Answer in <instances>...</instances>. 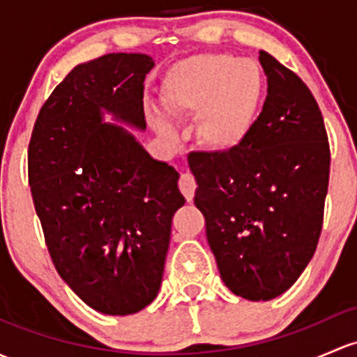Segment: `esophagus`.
I'll return each instance as SVG.
<instances>
[{
	"label": "esophagus",
	"instance_id": "1",
	"mask_svg": "<svg viewBox=\"0 0 357 357\" xmlns=\"http://www.w3.org/2000/svg\"><path fill=\"white\" fill-rule=\"evenodd\" d=\"M179 190L181 193L185 195V198L188 202L193 200L195 197V190H197V181H195L193 176L190 172H183L181 178H179Z\"/></svg>",
	"mask_w": 357,
	"mask_h": 357
}]
</instances>
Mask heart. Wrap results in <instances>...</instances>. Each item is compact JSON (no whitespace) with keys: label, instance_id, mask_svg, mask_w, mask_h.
<instances>
[{"label":"heart","instance_id":"b5f03b06","mask_svg":"<svg viewBox=\"0 0 357 357\" xmlns=\"http://www.w3.org/2000/svg\"><path fill=\"white\" fill-rule=\"evenodd\" d=\"M261 89L260 70L253 63L226 54H197L171 66L160 100L171 118L197 116L198 144L224 153L239 147L251 131ZM149 123L164 140H178V130L164 112L149 111Z\"/></svg>","mask_w":357,"mask_h":357}]
</instances>
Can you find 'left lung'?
<instances>
[{
  "label": "left lung",
  "mask_w": 357,
  "mask_h": 357,
  "mask_svg": "<svg viewBox=\"0 0 357 357\" xmlns=\"http://www.w3.org/2000/svg\"><path fill=\"white\" fill-rule=\"evenodd\" d=\"M268 89L239 147L188 157L195 205L220 279L248 301H270L313 258L324 222L330 150L324 118L305 82L260 51Z\"/></svg>",
  "instance_id": "8db88e82"
}]
</instances>
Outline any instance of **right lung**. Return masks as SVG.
Instances as JSON below:
<instances>
[{
  "instance_id": "1",
  "label": "right lung",
  "mask_w": 357,
  "mask_h": 357,
  "mask_svg": "<svg viewBox=\"0 0 357 357\" xmlns=\"http://www.w3.org/2000/svg\"><path fill=\"white\" fill-rule=\"evenodd\" d=\"M153 65L144 52L77 65L43 106L29 145V185L52 264L85 305L114 317L155 299L172 215L185 205L178 171L128 130L147 128L144 82Z\"/></svg>"
}]
</instances>
